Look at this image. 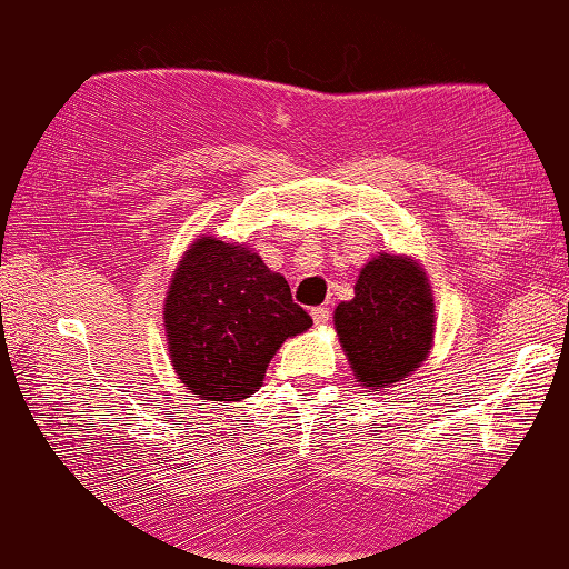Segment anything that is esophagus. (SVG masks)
Here are the masks:
<instances>
[{"mask_svg": "<svg viewBox=\"0 0 569 569\" xmlns=\"http://www.w3.org/2000/svg\"><path fill=\"white\" fill-rule=\"evenodd\" d=\"M311 317H313V323H317V327H323V323H329L331 311L327 309V306H317V309H311Z\"/></svg>", "mask_w": 569, "mask_h": 569, "instance_id": "1", "label": "esophagus"}]
</instances>
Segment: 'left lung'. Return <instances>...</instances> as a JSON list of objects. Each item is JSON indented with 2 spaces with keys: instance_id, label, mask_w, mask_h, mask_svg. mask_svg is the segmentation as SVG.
<instances>
[{
  "instance_id": "obj_1",
  "label": "left lung",
  "mask_w": 569,
  "mask_h": 569,
  "mask_svg": "<svg viewBox=\"0 0 569 569\" xmlns=\"http://www.w3.org/2000/svg\"><path fill=\"white\" fill-rule=\"evenodd\" d=\"M333 323L357 382L390 387L415 372L432 341V296L426 273L400 256H377L359 273L355 299L337 306Z\"/></svg>"
}]
</instances>
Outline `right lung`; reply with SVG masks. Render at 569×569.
Here are the masks:
<instances>
[{
    "mask_svg": "<svg viewBox=\"0 0 569 569\" xmlns=\"http://www.w3.org/2000/svg\"><path fill=\"white\" fill-rule=\"evenodd\" d=\"M169 355L179 380L202 400H246L263 385L276 349L311 327L286 278L258 252L197 238L164 303Z\"/></svg>",
    "mask_w": 569,
    "mask_h": 569,
    "instance_id": "add662e5",
    "label": "right lung"
}]
</instances>
